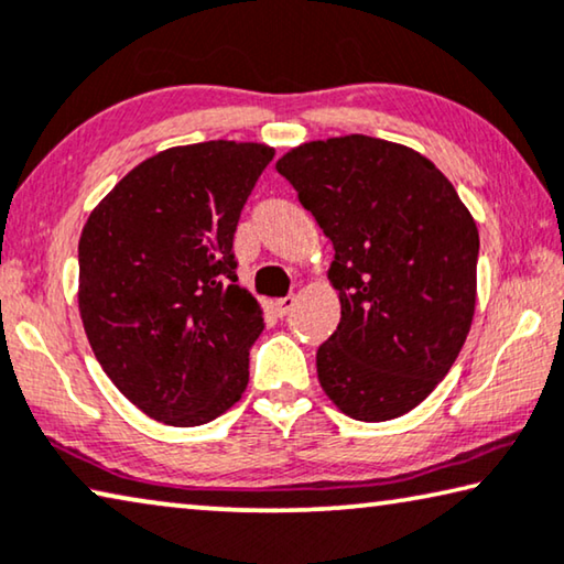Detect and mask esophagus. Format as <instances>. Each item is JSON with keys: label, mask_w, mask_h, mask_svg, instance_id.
Segmentation results:
<instances>
[{"label": "esophagus", "mask_w": 564, "mask_h": 564, "mask_svg": "<svg viewBox=\"0 0 564 564\" xmlns=\"http://www.w3.org/2000/svg\"><path fill=\"white\" fill-rule=\"evenodd\" d=\"M294 302H297V297H294V294H288V297L274 300V310H276V315H280V317L288 315V312L294 307Z\"/></svg>", "instance_id": "obj_1"}]
</instances>
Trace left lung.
<instances>
[{
	"label": "left lung",
	"mask_w": 564,
	"mask_h": 564,
	"mask_svg": "<svg viewBox=\"0 0 564 564\" xmlns=\"http://www.w3.org/2000/svg\"><path fill=\"white\" fill-rule=\"evenodd\" d=\"M333 241L340 323L317 378L358 421L415 409L462 352L476 305L479 231L444 173L370 135L312 141L276 161Z\"/></svg>",
	"instance_id": "8db88e82"
}]
</instances>
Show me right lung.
<instances>
[{"label":"right lung","mask_w":564,"mask_h":564,"mask_svg":"<svg viewBox=\"0 0 564 564\" xmlns=\"http://www.w3.org/2000/svg\"><path fill=\"white\" fill-rule=\"evenodd\" d=\"M274 151L209 141L135 166L85 224L80 317L128 401L169 426H202L249 383L264 330L237 284L234 231Z\"/></svg>","instance_id":"add662e5"}]
</instances>
